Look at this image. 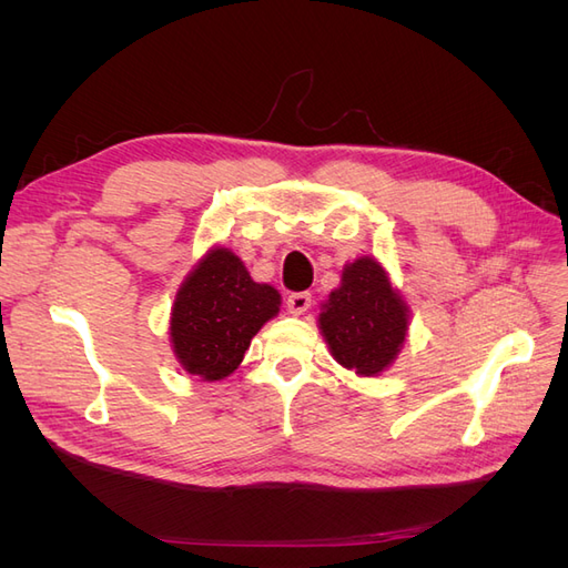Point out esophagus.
<instances>
[{
	"mask_svg": "<svg viewBox=\"0 0 568 568\" xmlns=\"http://www.w3.org/2000/svg\"><path fill=\"white\" fill-rule=\"evenodd\" d=\"M313 303V294L311 291H294V294H288L286 298V307L291 315H303L307 307Z\"/></svg>",
	"mask_w": 568,
	"mask_h": 568,
	"instance_id": "obj_1",
	"label": "esophagus"
}]
</instances>
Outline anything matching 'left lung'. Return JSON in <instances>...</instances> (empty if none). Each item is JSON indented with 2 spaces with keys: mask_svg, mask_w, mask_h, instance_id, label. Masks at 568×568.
I'll list each match as a JSON object with an SVG mask.
<instances>
[{
  "mask_svg": "<svg viewBox=\"0 0 568 568\" xmlns=\"http://www.w3.org/2000/svg\"><path fill=\"white\" fill-rule=\"evenodd\" d=\"M320 329L343 367L374 376L398 355L407 334V307L395 294L384 267L359 257L343 270L320 315Z\"/></svg>",
  "mask_w": 568,
  "mask_h": 568,
  "instance_id": "1",
  "label": "left lung"
}]
</instances>
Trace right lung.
<instances>
[{
  "label": "right lung",
  "mask_w": 568,
  "mask_h": 568,
  "mask_svg": "<svg viewBox=\"0 0 568 568\" xmlns=\"http://www.w3.org/2000/svg\"><path fill=\"white\" fill-rule=\"evenodd\" d=\"M280 303L277 288L255 284L232 251L213 248L182 284L170 317L182 367L205 382L225 379Z\"/></svg>",
  "instance_id": "obj_1"
}]
</instances>
